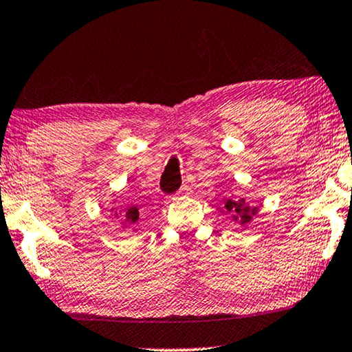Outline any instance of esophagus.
Returning a JSON list of instances; mask_svg holds the SVG:
<instances>
[{
    "mask_svg": "<svg viewBox=\"0 0 352 352\" xmlns=\"http://www.w3.org/2000/svg\"><path fill=\"white\" fill-rule=\"evenodd\" d=\"M189 190H190V186L187 184V182H184V184H182V187L179 189V194H187Z\"/></svg>",
    "mask_w": 352,
    "mask_h": 352,
    "instance_id": "1",
    "label": "esophagus"
}]
</instances>
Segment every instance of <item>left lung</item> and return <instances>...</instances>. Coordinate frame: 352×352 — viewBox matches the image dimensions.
I'll list each match as a JSON object with an SVG mask.
<instances>
[{"label":"left lung","mask_w":352,"mask_h":352,"mask_svg":"<svg viewBox=\"0 0 352 352\" xmlns=\"http://www.w3.org/2000/svg\"><path fill=\"white\" fill-rule=\"evenodd\" d=\"M224 208L228 213L232 214L234 221H239L240 224H247L252 221L254 214L258 213L256 206H252L245 199L239 200H226Z\"/></svg>","instance_id":"obj_1"}]
</instances>
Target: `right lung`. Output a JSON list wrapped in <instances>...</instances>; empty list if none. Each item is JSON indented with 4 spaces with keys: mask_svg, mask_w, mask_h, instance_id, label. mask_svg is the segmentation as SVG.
I'll list each match as a JSON object with an SVG mask.
<instances>
[{
    "mask_svg": "<svg viewBox=\"0 0 352 352\" xmlns=\"http://www.w3.org/2000/svg\"><path fill=\"white\" fill-rule=\"evenodd\" d=\"M115 216H118V214H115ZM123 218H124V221H126V223H129V224L136 223V221L139 219V211H138L136 206H128L126 211H124Z\"/></svg>",
    "mask_w": 352,
    "mask_h": 352,
    "instance_id": "right-lung-1",
    "label": "right lung"
}]
</instances>
